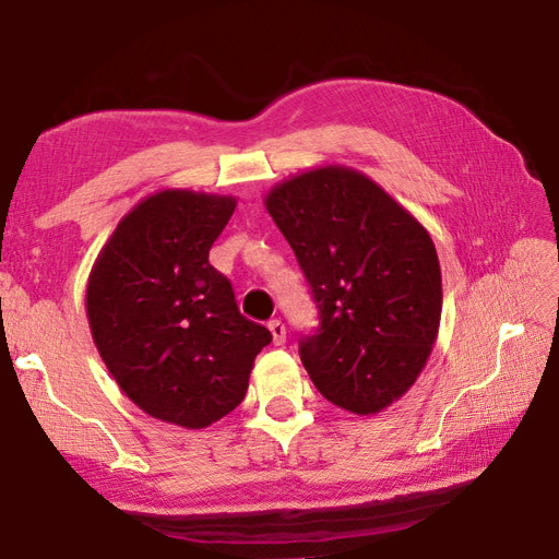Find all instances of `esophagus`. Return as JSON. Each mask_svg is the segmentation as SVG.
Instances as JSON below:
<instances>
[{
  "instance_id": "esophagus-1",
  "label": "esophagus",
  "mask_w": 559,
  "mask_h": 559,
  "mask_svg": "<svg viewBox=\"0 0 559 559\" xmlns=\"http://www.w3.org/2000/svg\"><path fill=\"white\" fill-rule=\"evenodd\" d=\"M267 329H270V333H273V343H275V345H284V343H286V326L282 324L280 319L270 321Z\"/></svg>"
}]
</instances>
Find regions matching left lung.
<instances>
[{
  "instance_id": "left-lung-1",
  "label": "left lung",
  "mask_w": 559,
  "mask_h": 559,
  "mask_svg": "<svg viewBox=\"0 0 559 559\" xmlns=\"http://www.w3.org/2000/svg\"><path fill=\"white\" fill-rule=\"evenodd\" d=\"M265 210L312 289L300 361L333 405L376 415L419 378L443 310L431 235L359 170L321 165L273 186Z\"/></svg>"
}]
</instances>
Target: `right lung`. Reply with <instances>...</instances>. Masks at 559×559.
Masks as SVG:
<instances>
[{
  "instance_id": "1",
  "label": "right lung",
  "mask_w": 559,
  "mask_h": 559,
  "mask_svg": "<svg viewBox=\"0 0 559 559\" xmlns=\"http://www.w3.org/2000/svg\"><path fill=\"white\" fill-rule=\"evenodd\" d=\"M235 205L186 189L148 195L118 222L88 277V324L111 378L146 415L186 429L238 408L273 341L210 265Z\"/></svg>"
}]
</instances>
